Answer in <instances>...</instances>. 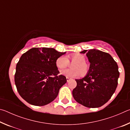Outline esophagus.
Returning a JSON list of instances; mask_svg holds the SVG:
<instances>
[{"instance_id":"34e87169","label":"esophagus","mask_w":130,"mask_h":130,"mask_svg":"<svg viewBox=\"0 0 130 130\" xmlns=\"http://www.w3.org/2000/svg\"><path fill=\"white\" fill-rule=\"evenodd\" d=\"M72 78H69V77H67V82H69L70 80H71Z\"/></svg>"}]
</instances>
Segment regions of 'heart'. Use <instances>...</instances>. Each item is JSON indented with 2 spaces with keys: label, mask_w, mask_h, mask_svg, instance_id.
Listing matches in <instances>:
<instances>
[{
  "label": "heart",
  "mask_w": 130,
  "mask_h": 130,
  "mask_svg": "<svg viewBox=\"0 0 130 130\" xmlns=\"http://www.w3.org/2000/svg\"><path fill=\"white\" fill-rule=\"evenodd\" d=\"M68 58L72 62H76L72 66V70L64 69L61 70L60 74L67 77H74L80 76H85L89 71V67L85 63L84 56L81 54H73L68 56ZM57 67L59 69H63L67 68L69 64V61L66 57L62 56L58 57L56 61Z\"/></svg>",
  "instance_id": "b5f03b06"
}]
</instances>
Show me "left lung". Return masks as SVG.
<instances>
[{
	"label": "left lung",
	"mask_w": 130,
	"mask_h": 130,
	"mask_svg": "<svg viewBox=\"0 0 130 130\" xmlns=\"http://www.w3.org/2000/svg\"><path fill=\"white\" fill-rule=\"evenodd\" d=\"M90 62L89 71L84 77L77 79L72 94L77 102L89 108L100 107L112 96L119 77L116 61L107 53L96 49L84 50Z\"/></svg>",
	"instance_id": "left-lung-1"
}]
</instances>
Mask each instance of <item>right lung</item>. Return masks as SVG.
Masks as SVG:
<instances>
[{
    "label": "right lung",
    "mask_w": 130,
    "mask_h": 130,
    "mask_svg": "<svg viewBox=\"0 0 130 130\" xmlns=\"http://www.w3.org/2000/svg\"><path fill=\"white\" fill-rule=\"evenodd\" d=\"M66 52L53 48L34 47L22 55L17 64L15 83L19 94L30 104L42 106L53 102L67 83L56 61Z\"/></svg>",
    "instance_id": "right-lung-1"
}]
</instances>
